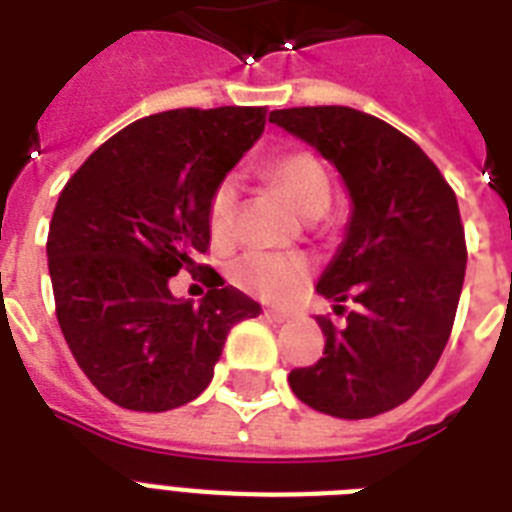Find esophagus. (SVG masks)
Segmentation results:
<instances>
[{
    "label": "esophagus",
    "instance_id": "1",
    "mask_svg": "<svg viewBox=\"0 0 512 512\" xmlns=\"http://www.w3.org/2000/svg\"><path fill=\"white\" fill-rule=\"evenodd\" d=\"M265 316L271 321H276V324H284V321L292 319V313L289 311H265Z\"/></svg>",
    "mask_w": 512,
    "mask_h": 512
}]
</instances>
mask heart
<instances>
[{"mask_svg":"<svg viewBox=\"0 0 512 512\" xmlns=\"http://www.w3.org/2000/svg\"><path fill=\"white\" fill-rule=\"evenodd\" d=\"M265 177L281 188L292 207L305 217H321L332 201V183L324 164L308 151H289L263 167ZM236 180L225 177L209 196L207 223L215 239H228L236 223ZM308 276L305 257L292 252H247L231 265L236 287L263 300H287L303 287Z\"/></svg>","mask_w":512,"mask_h":512,"instance_id":"heart-1","label":"heart"}]
</instances>
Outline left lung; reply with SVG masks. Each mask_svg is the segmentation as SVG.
I'll list each match as a JSON object with an SVG mask.
<instances>
[{"label":"left lung","mask_w":512,"mask_h":512,"mask_svg":"<svg viewBox=\"0 0 512 512\" xmlns=\"http://www.w3.org/2000/svg\"><path fill=\"white\" fill-rule=\"evenodd\" d=\"M271 122L335 164L350 196L337 255L316 292L345 311L319 321L324 356L292 369L303 404L340 420L390 412L417 393L452 335L465 281V228L457 196L414 140L345 106L273 111Z\"/></svg>","instance_id":"left-lung-1"}]
</instances>
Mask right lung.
Returning <instances> with one entry per match:
<instances>
[{
    "label": "right lung",
    "instance_id": "obj_1",
    "mask_svg": "<svg viewBox=\"0 0 512 512\" xmlns=\"http://www.w3.org/2000/svg\"><path fill=\"white\" fill-rule=\"evenodd\" d=\"M265 130V108H175L116 132L74 172L47 236L60 332L95 388L132 412H167L207 388L225 337L260 305L233 287L199 306L169 279L209 247L215 185Z\"/></svg>",
    "mask_w": 512,
    "mask_h": 512
}]
</instances>
